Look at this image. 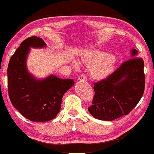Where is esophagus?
I'll use <instances>...</instances> for the list:
<instances>
[{
    "label": "esophagus",
    "instance_id": "1",
    "mask_svg": "<svg viewBox=\"0 0 154 154\" xmlns=\"http://www.w3.org/2000/svg\"><path fill=\"white\" fill-rule=\"evenodd\" d=\"M86 79H87V77L84 74H82L79 77V80H80V81H86Z\"/></svg>",
    "mask_w": 154,
    "mask_h": 154
}]
</instances>
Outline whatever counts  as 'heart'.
<instances>
[{
  "instance_id": "obj_1",
  "label": "heart",
  "mask_w": 154,
  "mask_h": 154,
  "mask_svg": "<svg viewBox=\"0 0 154 154\" xmlns=\"http://www.w3.org/2000/svg\"><path fill=\"white\" fill-rule=\"evenodd\" d=\"M84 62L92 68V75L98 79H101L108 75L113 68L112 57L107 53L92 52L83 59Z\"/></svg>"
}]
</instances>
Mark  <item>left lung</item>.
<instances>
[{"label":"left lung","instance_id":"8db88e82","mask_svg":"<svg viewBox=\"0 0 154 154\" xmlns=\"http://www.w3.org/2000/svg\"><path fill=\"white\" fill-rule=\"evenodd\" d=\"M138 51L131 50L132 57L119 66L101 81L94 83V94L88 111L102 121H112L128 115L142 98L145 86L143 58L136 57Z\"/></svg>","mask_w":154,"mask_h":154}]
</instances>
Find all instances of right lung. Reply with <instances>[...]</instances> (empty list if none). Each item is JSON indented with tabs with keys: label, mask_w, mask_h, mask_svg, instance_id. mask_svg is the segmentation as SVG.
Wrapping results in <instances>:
<instances>
[{
	"label": "right lung",
	"mask_w": 154,
	"mask_h": 154,
	"mask_svg": "<svg viewBox=\"0 0 154 154\" xmlns=\"http://www.w3.org/2000/svg\"><path fill=\"white\" fill-rule=\"evenodd\" d=\"M42 38L31 36L20 44L11 56L7 68V88L13 106L23 116L34 122L52 120L59 113L62 99L75 84L73 79H63L51 75L35 80L26 68L29 47H43Z\"/></svg>",
	"instance_id": "1"
}]
</instances>
